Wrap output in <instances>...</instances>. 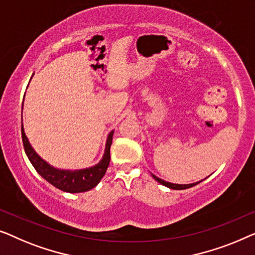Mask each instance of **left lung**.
Here are the masks:
<instances>
[{
  "label": "left lung",
  "instance_id": "8db88e82",
  "mask_svg": "<svg viewBox=\"0 0 255 255\" xmlns=\"http://www.w3.org/2000/svg\"><path fill=\"white\" fill-rule=\"evenodd\" d=\"M152 178L155 179L156 181H158L159 184L166 186V187L171 188V189H186V188H191V187H193V186L198 185L199 182L202 181V180H201V181H198V182H194V184H188V185H179V184H172V182L165 181V180H163V179H159L158 177H156L155 174H152Z\"/></svg>",
  "mask_w": 255,
  "mask_h": 255
}]
</instances>
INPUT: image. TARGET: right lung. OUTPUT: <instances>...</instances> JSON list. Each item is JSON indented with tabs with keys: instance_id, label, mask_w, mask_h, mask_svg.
Instances as JSON below:
<instances>
[{
	"instance_id": "1",
	"label": "right lung",
	"mask_w": 255,
	"mask_h": 255,
	"mask_svg": "<svg viewBox=\"0 0 255 255\" xmlns=\"http://www.w3.org/2000/svg\"><path fill=\"white\" fill-rule=\"evenodd\" d=\"M113 132L111 131L106 141V148L104 152L103 159L95 165V166L84 168V170L69 171V170H59L46 163L44 159L40 158L37 152L32 148L30 142L24 132V128L21 126V139H23V145L25 152L30 159L31 164L37 170L39 174L41 175L45 180L52 184L54 187L68 193H82L90 191L93 187L98 185L102 178L105 175L107 167H109L111 159V144H112Z\"/></svg>"
}]
</instances>
